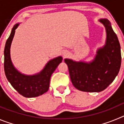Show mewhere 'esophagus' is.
<instances>
[{"mask_svg":"<svg viewBox=\"0 0 124 124\" xmlns=\"http://www.w3.org/2000/svg\"><path fill=\"white\" fill-rule=\"evenodd\" d=\"M63 56H66L68 55V52H67V51H64V52H63Z\"/></svg>","mask_w":124,"mask_h":124,"instance_id":"1","label":"esophagus"}]
</instances>
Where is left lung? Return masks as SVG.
<instances>
[{"instance_id":"left-lung-1","label":"left lung","mask_w":124,"mask_h":124,"mask_svg":"<svg viewBox=\"0 0 124 124\" xmlns=\"http://www.w3.org/2000/svg\"><path fill=\"white\" fill-rule=\"evenodd\" d=\"M99 22L106 28V40L104 45L97 50L94 58L89 62L64 59L73 86L81 91H102L113 82L120 70L121 52L117 37L109 20L101 18Z\"/></svg>"}]
</instances>
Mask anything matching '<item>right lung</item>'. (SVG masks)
Segmentation results:
<instances>
[{
  "label": "right lung",
  "mask_w": 124,
  "mask_h": 124,
  "mask_svg": "<svg viewBox=\"0 0 124 124\" xmlns=\"http://www.w3.org/2000/svg\"><path fill=\"white\" fill-rule=\"evenodd\" d=\"M20 23H16L12 29L4 48V71L7 79L12 87L20 94L25 97H35L41 96L48 91L51 74L62 62L60 56L52 59L45 64L41 71L33 75L23 74L16 69L10 57V46Z\"/></svg>",
  "instance_id": "1"
}]
</instances>
